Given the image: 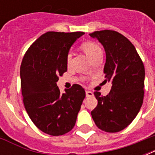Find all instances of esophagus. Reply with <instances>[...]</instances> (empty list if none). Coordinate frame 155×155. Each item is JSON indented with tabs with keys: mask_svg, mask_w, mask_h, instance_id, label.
Segmentation results:
<instances>
[{
	"mask_svg": "<svg viewBox=\"0 0 155 155\" xmlns=\"http://www.w3.org/2000/svg\"><path fill=\"white\" fill-rule=\"evenodd\" d=\"M85 94H86V96H87V97H91V96H93V95H94L93 92H91V91H86V92H85Z\"/></svg>",
	"mask_w": 155,
	"mask_h": 155,
	"instance_id": "obj_1",
	"label": "esophagus"
}]
</instances>
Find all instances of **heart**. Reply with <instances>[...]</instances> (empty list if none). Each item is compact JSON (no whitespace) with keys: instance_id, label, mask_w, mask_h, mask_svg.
I'll return each instance as SVG.
<instances>
[{"instance_id":"obj_1","label":"heart","mask_w":155,"mask_h":155,"mask_svg":"<svg viewBox=\"0 0 155 155\" xmlns=\"http://www.w3.org/2000/svg\"><path fill=\"white\" fill-rule=\"evenodd\" d=\"M81 47L91 61H93L94 58L98 57V56H100V55H102L101 48L96 43L93 42V41H87V42H84V43H83V44L81 45ZM71 54H69L67 55V58H66V63H67L68 65L71 63Z\"/></svg>"}]
</instances>
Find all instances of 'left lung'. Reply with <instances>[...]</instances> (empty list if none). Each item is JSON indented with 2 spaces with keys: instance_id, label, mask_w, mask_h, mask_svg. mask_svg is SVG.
I'll list each match as a JSON object with an SVG mask.
<instances>
[{
  "instance_id": "8db88e82",
  "label": "left lung",
  "mask_w": 155,
  "mask_h": 155,
  "mask_svg": "<svg viewBox=\"0 0 155 155\" xmlns=\"http://www.w3.org/2000/svg\"><path fill=\"white\" fill-rule=\"evenodd\" d=\"M103 45L106 54L104 83L110 82V92L101 96L95 91L98 104L91 115L97 127L115 133L125 129L142 106L144 66L134 45L119 32L110 30L90 34Z\"/></svg>"
}]
</instances>
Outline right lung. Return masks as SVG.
I'll use <instances>...</instances> for the list:
<instances>
[{
  "instance_id": "1",
  "label": "right lung",
  "mask_w": 155,
  "mask_h": 155,
  "mask_svg": "<svg viewBox=\"0 0 155 155\" xmlns=\"http://www.w3.org/2000/svg\"><path fill=\"white\" fill-rule=\"evenodd\" d=\"M84 32L49 31L30 46L21 65L25 110L42 132L62 135L74 128L85 91L74 84L61 93L56 82L67 71L69 51Z\"/></svg>"
}]
</instances>
